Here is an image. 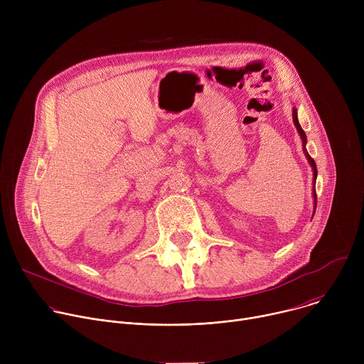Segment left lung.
Here are the masks:
<instances>
[{
	"instance_id": "1",
	"label": "left lung",
	"mask_w": 364,
	"mask_h": 364,
	"mask_svg": "<svg viewBox=\"0 0 364 364\" xmlns=\"http://www.w3.org/2000/svg\"><path fill=\"white\" fill-rule=\"evenodd\" d=\"M292 118H294V125L296 127V131H298V134L301 135V139H302V145H304V154H305V157H306V160H308L309 166L313 167V173H314V187H313V196H314V213H316V207H317V193H316L317 166H316V161L309 157V154H308V152H306V149H305V144H306V135H305L304 129L301 128V125H299V122H298V117H296V109H295V108L292 109ZM314 213H313V216H314Z\"/></svg>"
}]
</instances>
